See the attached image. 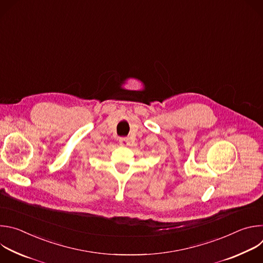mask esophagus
Masks as SVG:
<instances>
[{
  "label": "esophagus",
  "mask_w": 263,
  "mask_h": 263,
  "mask_svg": "<svg viewBox=\"0 0 263 263\" xmlns=\"http://www.w3.org/2000/svg\"><path fill=\"white\" fill-rule=\"evenodd\" d=\"M120 144L124 145V146L128 145L129 144V139L127 137H121L120 138Z\"/></svg>",
  "instance_id": "obj_1"
}]
</instances>
